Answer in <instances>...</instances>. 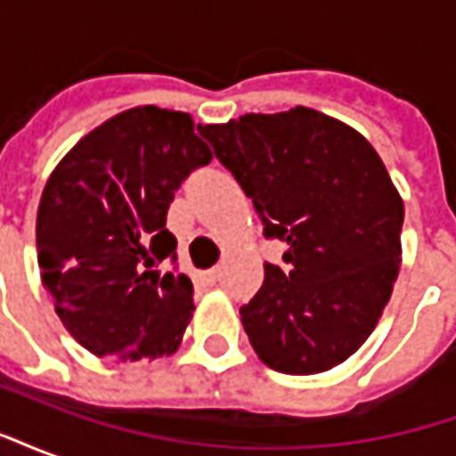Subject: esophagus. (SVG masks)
Here are the masks:
<instances>
[{
    "instance_id": "34e87169",
    "label": "esophagus",
    "mask_w": 456,
    "mask_h": 456,
    "mask_svg": "<svg viewBox=\"0 0 456 456\" xmlns=\"http://www.w3.org/2000/svg\"><path fill=\"white\" fill-rule=\"evenodd\" d=\"M217 278H219L217 268H209V271H205V273H202V281H205L208 286H215V283H217Z\"/></svg>"
}]
</instances>
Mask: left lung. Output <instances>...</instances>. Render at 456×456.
<instances>
[{
  "label": "left lung",
  "mask_w": 456,
  "mask_h": 456,
  "mask_svg": "<svg viewBox=\"0 0 456 456\" xmlns=\"http://www.w3.org/2000/svg\"><path fill=\"white\" fill-rule=\"evenodd\" d=\"M256 208L288 271L264 264L241 325L273 371L307 376L371 335L401 268L403 200L359 131L296 107L198 126Z\"/></svg>",
  "instance_id": "1"
}]
</instances>
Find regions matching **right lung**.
<instances>
[{"mask_svg": "<svg viewBox=\"0 0 456 456\" xmlns=\"http://www.w3.org/2000/svg\"><path fill=\"white\" fill-rule=\"evenodd\" d=\"M212 160L192 117L134 107L73 146L45 183L36 248L65 330L117 362L168 356L192 317V283L163 273L175 190Z\"/></svg>", "mask_w": 456, "mask_h": 456, "instance_id": "obj_1", "label": "right lung"}]
</instances>
